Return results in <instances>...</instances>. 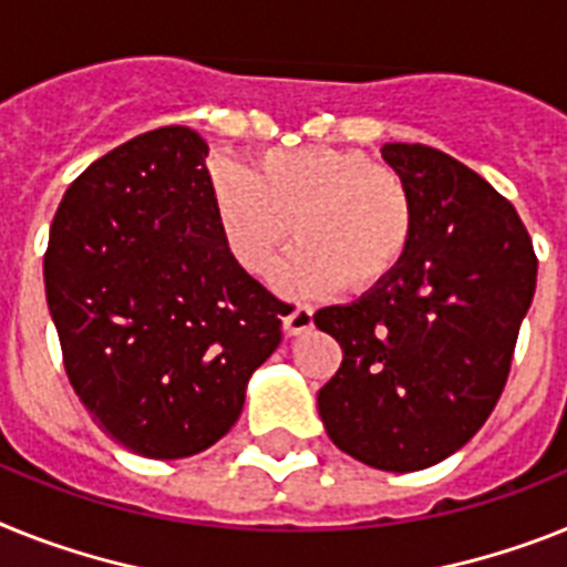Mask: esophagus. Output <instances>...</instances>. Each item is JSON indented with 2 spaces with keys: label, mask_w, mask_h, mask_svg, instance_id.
Here are the masks:
<instances>
[{
  "label": "esophagus",
  "mask_w": 567,
  "mask_h": 567,
  "mask_svg": "<svg viewBox=\"0 0 567 567\" xmlns=\"http://www.w3.org/2000/svg\"><path fill=\"white\" fill-rule=\"evenodd\" d=\"M311 326H313L311 306H297L285 313V334L288 337L306 334V331H311Z\"/></svg>",
  "instance_id": "1"
}]
</instances>
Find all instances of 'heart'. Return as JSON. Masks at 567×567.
<instances>
[{
	"mask_svg": "<svg viewBox=\"0 0 567 567\" xmlns=\"http://www.w3.org/2000/svg\"><path fill=\"white\" fill-rule=\"evenodd\" d=\"M210 184L221 236L247 274H270L297 225L302 245L282 268L288 291L313 293L340 282L354 291L374 288L401 268L415 241L406 181L363 152H268L256 173L216 164Z\"/></svg>",
	"mask_w": 567,
	"mask_h": 567,
	"instance_id": "b5f03b06",
	"label": "heart"
}]
</instances>
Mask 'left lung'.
<instances>
[{"label": "left lung", "instance_id": "8db88e82", "mask_svg": "<svg viewBox=\"0 0 567 567\" xmlns=\"http://www.w3.org/2000/svg\"><path fill=\"white\" fill-rule=\"evenodd\" d=\"M415 202V241L389 279L313 313L342 349L317 394L328 437L389 473L432 467L496 409L536 291V254L513 204L446 152L386 144Z\"/></svg>", "mask_w": 567, "mask_h": 567}]
</instances>
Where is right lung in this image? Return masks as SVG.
Listing matches in <instances>:
<instances>
[{
	"label": "right lung",
	"instance_id": "add662e5",
	"mask_svg": "<svg viewBox=\"0 0 567 567\" xmlns=\"http://www.w3.org/2000/svg\"><path fill=\"white\" fill-rule=\"evenodd\" d=\"M207 152L189 126L126 141L74 178L45 250L71 386L114 444L146 458L227 435L282 342L285 302L221 236Z\"/></svg>",
	"mask_w": 567,
	"mask_h": 567
}]
</instances>
